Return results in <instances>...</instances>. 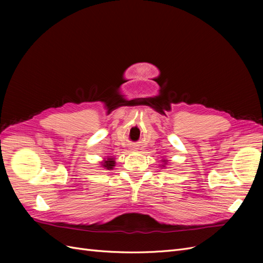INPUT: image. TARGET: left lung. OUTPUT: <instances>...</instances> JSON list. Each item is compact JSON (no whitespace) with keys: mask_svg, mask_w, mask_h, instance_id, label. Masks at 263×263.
<instances>
[{"mask_svg":"<svg viewBox=\"0 0 263 263\" xmlns=\"http://www.w3.org/2000/svg\"><path fill=\"white\" fill-rule=\"evenodd\" d=\"M162 162H163V163H166V162H168V161H166V160H163V161H162ZM162 166H164V164H163V165H162Z\"/></svg>","mask_w":263,"mask_h":263,"instance_id":"8db88e82","label":"left lung"}]
</instances>
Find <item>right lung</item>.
<instances>
[{
  "mask_svg": "<svg viewBox=\"0 0 263 263\" xmlns=\"http://www.w3.org/2000/svg\"><path fill=\"white\" fill-rule=\"evenodd\" d=\"M101 163H102L103 168H105L107 170H113V168L115 166V159L114 158H107Z\"/></svg>",
  "mask_w": 263,
  "mask_h": 263,
  "instance_id": "add662e5",
  "label": "right lung"
}]
</instances>
